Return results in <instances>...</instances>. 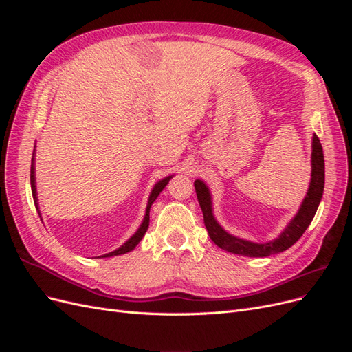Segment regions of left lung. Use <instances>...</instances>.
<instances>
[{
  "instance_id": "8db88e82",
  "label": "left lung",
  "mask_w": 352,
  "mask_h": 352,
  "mask_svg": "<svg viewBox=\"0 0 352 352\" xmlns=\"http://www.w3.org/2000/svg\"><path fill=\"white\" fill-rule=\"evenodd\" d=\"M195 190L199 207L204 214V223L211 241L217 247L232 254L245 255V257H267L272 254H279L291 248L292 245L302 236V233L310 226V223L316 214V211L320 204L324 189V157L323 148L317 135H313L311 142V180L308 186L307 195L304 197L300 210L296 211L294 219L287 223V226L283 229L280 235L269 242L257 243L252 241H247L232 235L228 230L220 226V223L216 220L214 212H212V198L211 192L206 182L201 179H197Z\"/></svg>"
}]
</instances>
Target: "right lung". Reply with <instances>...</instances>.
<instances>
[{
	"label": "right lung",
	"mask_w": 352,
	"mask_h": 352,
	"mask_svg": "<svg viewBox=\"0 0 352 352\" xmlns=\"http://www.w3.org/2000/svg\"><path fill=\"white\" fill-rule=\"evenodd\" d=\"M173 177L172 176H167L162 180H158V182L154 185L151 194H150V198H148V202H146V210H145V216H144V220L141 223V226L138 228V230L133 233V235L127 239L123 245H120L119 248L109 252V254H104V255H100V257H114V255H122V254H126L132 250H135V247L138 243L141 242V239L144 238L145 232L148 229V226H150V208L153 206V202L157 199V197L160 195V192L166 188V185L168 184V180ZM30 188H32V195H34V202H35V207L38 210V214L41 217V211H39V202H38V194H36V177H35V151H34V155H32V164H30ZM42 220V219H41Z\"/></svg>",
	"instance_id": "obj_1"
}]
</instances>
